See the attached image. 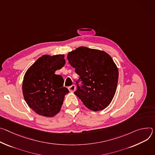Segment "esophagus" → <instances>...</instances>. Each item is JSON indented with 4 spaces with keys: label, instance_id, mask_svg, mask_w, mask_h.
Masks as SVG:
<instances>
[{
    "label": "esophagus",
    "instance_id": "obj_1",
    "mask_svg": "<svg viewBox=\"0 0 155 155\" xmlns=\"http://www.w3.org/2000/svg\"><path fill=\"white\" fill-rule=\"evenodd\" d=\"M68 89L70 92H74L76 90V85L74 84H73L71 86L68 87Z\"/></svg>",
    "mask_w": 155,
    "mask_h": 155
}]
</instances>
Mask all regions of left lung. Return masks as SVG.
Here are the masks:
<instances>
[{
  "label": "left lung",
  "instance_id": "obj_1",
  "mask_svg": "<svg viewBox=\"0 0 155 155\" xmlns=\"http://www.w3.org/2000/svg\"><path fill=\"white\" fill-rule=\"evenodd\" d=\"M67 58L79 76L75 95L92 111L107 108L114 96L118 81V70L112 58L104 51L80 47L69 53Z\"/></svg>",
  "mask_w": 155,
  "mask_h": 155
}]
</instances>
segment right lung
<instances>
[{"mask_svg":"<svg viewBox=\"0 0 155 155\" xmlns=\"http://www.w3.org/2000/svg\"><path fill=\"white\" fill-rule=\"evenodd\" d=\"M64 55H43L25 74L22 90L28 106L37 114L53 117L61 108L64 95L69 91L63 87L61 76L55 71L64 66Z\"/></svg>","mask_w":155,"mask_h":155,"instance_id":"obj_1","label":"right lung"}]
</instances>
